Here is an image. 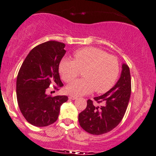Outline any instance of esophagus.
<instances>
[{"mask_svg": "<svg viewBox=\"0 0 156 156\" xmlns=\"http://www.w3.org/2000/svg\"><path fill=\"white\" fill-rule=\"evenodd\" d=\"M69 98H70V99H71V100H75V99H76V98H77V97L75 96H69Z\"/></svg>", "mask_w": 156, "mask_h": 156, "instance_id": "1", "label": "esophagus"}]
</instances>
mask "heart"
Instances as JSON below:
<instances>
[{"label": "heart", "mask_w": 156, "mask_h": 156, "mask_svg": "<svg viewBox=\"0 0 156 156\" xmlns=\"http://www.w3.org/2000/svg\"><path fill=\"white\" fill-rule=\"evenodd\" d=\"M80 70H85V78L76 80L66 87L67 93L74 96L88 94L94 90L99 93L107 92L118 80L120 64L115 56L92 47L76 50L74 60L66 57L60 60V74L67 83L77 77Z\"/></svg>", "instance_id": "1"}]
</instances>
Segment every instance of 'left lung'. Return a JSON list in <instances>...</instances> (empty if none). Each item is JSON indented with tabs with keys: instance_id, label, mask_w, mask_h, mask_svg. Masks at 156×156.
<instances>
[{
	"instance_id": "1",
	"label": "left lung",
	"mask_w": 156,
	"mask_h": 156,
	"mask_svg": "<svg viewBox=\"0 0 156 156\" xmlns=\"http://www.w3.org/2000/svg\"><path fill=\"white\" fill-rule=\"evenodd\" d=\"M131 92L129 67L122 63L120 77L112 88L102 96L93 98L98 107L88 99L87 107L79 114V122L85 131L93 135H101L114 129L125 115Z\"/></svg>"
}]
</instances>
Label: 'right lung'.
I'll use <instances>...</instances> for the list:
<instances>
[{
  "label": "right lung",
  "instance_id": "add662e5",
  "mask_svg": "<svg viewBox=\"0 0 156 156\" xmlns=\"http://www.w3.org/2000/svg\"><path fill=\"white\" fill-rule=\"evenodd\" d=\"M65 44L49 41L36 46L22 64L16 78V98L24 118L38 127L47 126L58 120L60 106L68 96H51L47 89L51 85L62 87L59 64L66 51ZM56 88V87H55Z\"/></svg>",
  "mask_w": 156,
  "mask_h": 156
}]
</instances>
